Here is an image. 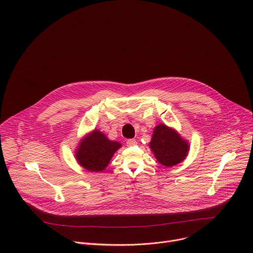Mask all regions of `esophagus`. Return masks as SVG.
Wrapping results in <instances>:
<instances>
[{"label": "esophagus", "mask_w": 253, "mask_h": 253, "mask_svg": "<svg viewBox=\"0 0 253 253\" xmlns=\"http://www.w3.org/2000/svg\"><path fill=\"white\" fill-rule=\"evenodd\" d=\"M126 143H127L128 147H134V145L137 144V141L135 139H128Z\"/></svg>", "instance_id": "1"}]
</instances>
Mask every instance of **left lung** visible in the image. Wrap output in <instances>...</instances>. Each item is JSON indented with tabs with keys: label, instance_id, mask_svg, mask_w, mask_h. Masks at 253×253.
I'll return each instance as SVG.
<instances>
[{
	"label": "left lung",
	"instance_id": "1",
	"mask_svg": "<svg viewBox=\"0 0 253 253\" xmlns=\"http://www.w3.org/2000/svg\"><path fill=\"white\" fill-rule=\"evenodd\" d=\"M150 148L157 161L165 167L175 166L187 158L190 144L178 132L165 124L154 128Z\"/></svg>",
	"mask_w": 253,
	"mask_h": 253
}]
</instances>
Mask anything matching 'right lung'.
Instances as JSON below:
<instances>
[{"label": "right lung", "instance_id": "right-lung-1", "mask_svg": "<svg viewBox=\"0 0 253 253\" xmlns=\"http://www.w3.org/2000/svg\"><path fill=\"white\" fill-rule=\"evenodd\" d=\"M121 147L119 141L110 140L101 131L94 129L80 140L75 158L84 169L101 172L108 167L114 154Z\"/></svg>", "mask_w": 253, "mask_h": 253}]
</instances>
